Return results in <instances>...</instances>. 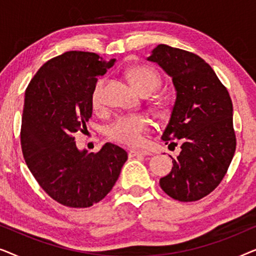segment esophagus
I'll return each mask as SVG.
<instances>
[{
	"instance_id": "obj_1",
	"label": "esophagus",
	"mask_w": 256,
	"mask_h": 256,
	"mask_svg": "<svg viewBox=\"0 0 256 256\" xmlns=\"http://www.w3.org/2000/svg\"><path fill=\"white\" fill-rule=\"evenodd\" d=\"M150 155L148 152L146 150H129L128 152V156L129 157H138V156H146Z\"/></svg>"
}]
</instances>
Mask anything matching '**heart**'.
I'll use <instances>...</instances> for the list:
<instances>
[{"mask_svg": "<svg viewBox=\"0 0 256 256\" xmlns=\"http://www.w3.org/2000/svg\"><path fill=\"white\" fill-rule=\"evenodd\" d=\"M129 80L136 90L143 94L154 92L160 85V76L148 66H136L128 72ZM104 79H100L94 86L90 104L93 110H99L104 107ZM152 127V120L146 114H128L118 118L108 128V138L112 141L128 146H138L144 140V134Z\"/></svg>", "mask_w": 256, "mask_h": 256, "instance_id": "obj_1", "label": "heart"}]
</instances>
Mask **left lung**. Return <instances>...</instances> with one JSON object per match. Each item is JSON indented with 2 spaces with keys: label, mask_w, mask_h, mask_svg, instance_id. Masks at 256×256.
<instances>
[{
  "label": "left lung",
  "mask_w": 256,
  "mask_h": 256,
  "mask_svg": "<svg viewBox=\"0 0 256 256\" xmlns=\"http://www.w3.org/2000/svg\"><path fill=\"white\" fill-rule=\"evenodd\" d=\"M146 59L172 78L176 90L162 140L174 146L182 141L160 185L176 200H199L220 184L236 152L232 100L211 66L192 52L160 44Z\"/></svg>",
  "instance_id": "obj_1"
}]
</instances>
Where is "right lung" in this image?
I'll use <instances>...</instances> for the list:
<instances>
[{
    "instance_id": "add662e5",
    "label": "right lung",
    "mask_w": 256,
    "mask_h": 256,
    "mask_svg": "<svg viewBox=\"0 0 256 256\" xmlns=\"http://www.w3.org/2000/svg\"><path fill=\"white\" fill-rule=\"evenodd\" d=\"M115 59L68 51L48 60L26 90L20 128L24 160L40 188L68 208H90L106 197L127 152L106 143L96 154L76 148L74 136L92 116L90 96Z\"/></svg>"
}]
</instances>
